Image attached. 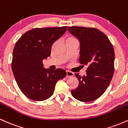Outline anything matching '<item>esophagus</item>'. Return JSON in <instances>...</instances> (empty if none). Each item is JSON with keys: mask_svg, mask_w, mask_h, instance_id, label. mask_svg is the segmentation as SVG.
<instances>
[{"mask_svg": "<svg viewBox=\"0 0 128 128\" xmlns=\"http://www.w3.org/2000/svg\"><path fill=\"white\" fill-rule=\"evenodd\" d=\"M66 73H67V76H68V77H70V76H73L74 75V73L72 72L67 71Z\"/></svg>", "mask_w": 128, "mask_h": 128, "instance_id": "1", "label": "esophagus"}]
</instances>
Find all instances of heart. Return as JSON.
<instances>
[{"label":"heart","mask_w":128,"mask_h":128,"mask_svg":"<svg viewBox=\"0 0 128 128\" xmlns=\"http://www.w3.org/2000/svg\"><path fill=\"white\" fill-rule=\"evenodd\" d=\"M67 40H76V39L74 38V37H73V36H69V37L67 38V40H66V41Z\"/></svg>","instance_id":"b5f03b06"}]
</instances>
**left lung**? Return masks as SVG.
I'll return each mask as SVG.
<instances>
[{
	"instance_id": "obj_1",
	"label": "left lung",
	"mask_w": 128,
	"mask_h": 128,
	"mask_svg": "<svg viewBox=\"0 0 128 128\" xmlns=\"http://www.w3.org/2000/svg\"><path fill=\"white\" fill-rule=\"evenodd\" d=\"M67 30L80 42L79 61L87 66L86 75L75 76L78 86L72 90L73 98L84 102L100 98L109 86L114 72V50L106 35L94 28L72 26Z\"/></svg>"
}]
</instances>
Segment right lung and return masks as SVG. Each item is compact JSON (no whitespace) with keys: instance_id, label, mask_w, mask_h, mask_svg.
<instances>
[{"instance_id":"add662e5","label":"right lung","mask_w":128,"mask_h":128,"mask_svg":"<svg viewBox=\"0 0 128 128\" xmlns=\"http://www.w3.org/2000/svg\"><path fill=\"white\" fill-rule=\"evenodd\" d=\"M67 26L34 28L22 36L12 53V70L22 92L36 101L48 99L56 84L67 74L64 70L43 68L42 60L51 54L54 42L65 33Z\"/></svg>"}]
</instances>
